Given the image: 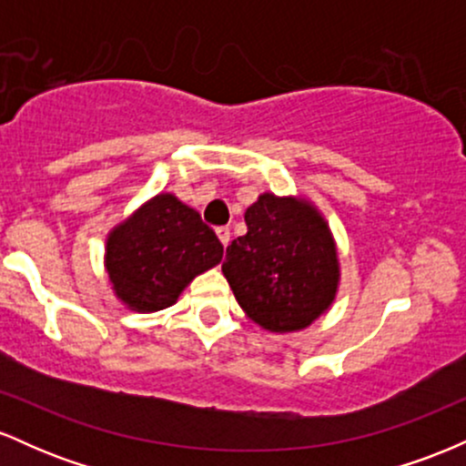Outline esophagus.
Returning a JSON list of instances; mask_svg holds the SVG:
<instances>
[{"mask_svg":"<svg viewBox=\"0 0 466 466\" xmlns=\"http://www.w3.org/2000/svg\"><path fill=\"white\" fill-rule=\"evenodd\" d=\"M229 228L228 226H221V228H217V237H218V240H221L223 243V248H228V243H229Z\"/></svg>","mask_w":466,"mask_h":466,"instance_id":"34e87169","label":"esophagus"}]
</instances>
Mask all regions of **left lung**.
Returning a JSON list of instances; mask_svg holds the SVG:
<instances>
[{"label": "left lung", "instance_id": "obj_1", "mask_svg": "<svg viewBox=\"0 0 466 466\" xmlns=\"http://www.w3.org/2000/svg\"><path fill=\"white\" fill-rule=\"evenodd\" d=\"M248 234L226 251L223 276L249 319L271 333L311 326L335 302L339 258L311 201L263 192L245 210Z\"/></svg>", "mask_w": 466, "mask_h": 466}]
</instances>
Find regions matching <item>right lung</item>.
<instances>
[{
	"label": "right lung",
	"mask_w": 466,
	"mask_h": 466,
	"mask_svg": "<svg viewBox=\"0 0 466 466\" xmlns=\"http://www.w3.org/2000/svg\"><path fill=\"white\" fill-rule=\"evenodd\" d=\"M223 245L199 212L170 192L142 203L111 229L105 269L116 298L137 313L177 302L195 276L221 263Z\"/></svg>",
	"instance_id": "1"
}]
</instances>
